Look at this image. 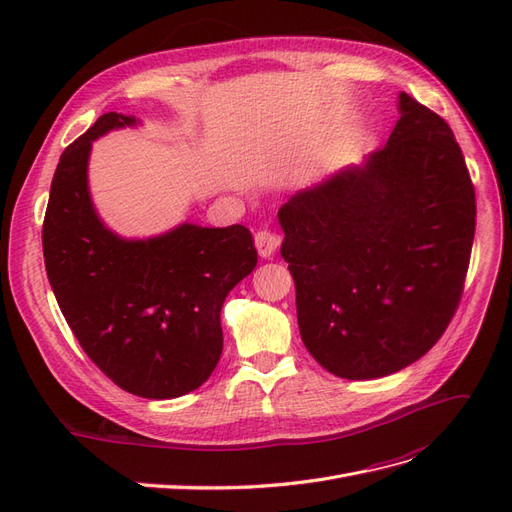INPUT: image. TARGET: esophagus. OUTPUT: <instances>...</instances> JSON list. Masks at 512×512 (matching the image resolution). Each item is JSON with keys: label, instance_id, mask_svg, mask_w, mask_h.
I'll list each match as a JSON object with an SVG mask.
<instances>
[{"label": "esophagus", "instance_id": "obj_1", "mask_svg": "<svg viewBox=\"0 0 512 512\" xmlns=\"http://www.w3.org/2000/svg\"><path fill=\"white\" fill-rule=\"evenodd\" d=\"M254 243H256V250L262 258H271L277 250V245H280V237L275 235V232L271 230H258L256 237H254Z\"/></svg>", "mask_w": 512, "mask_h": 512}]
</instances>
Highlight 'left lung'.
<instances>
[{"label": "left lung", "mask_w": 512, "mask_h": 512, "mask_svg": "<svg viewBox=\"0 0 512 512\" xmlns=\"http://www.w3.org/2000/svg\"><path fill=\"white\" fill-rule=\"evenodd\" d=\"M397 111L380 151L280 209L301 339L346 380L421 359L451 322L470 265L476 200L453 130L404 91Z\"/></svg>", "instance_id": "1"}]
</instances>
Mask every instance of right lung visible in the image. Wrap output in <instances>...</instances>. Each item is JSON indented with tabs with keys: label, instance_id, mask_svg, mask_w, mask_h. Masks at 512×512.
<instances>
[{
	"label": "right lung",
	"instance_id": "1",
	"mask_svg": "<svg viewBox=\"0 0 512 512\" xmlns=\"http://www.w3.org/2000/svg\"><path fill=\"white\" fill-rule=\"evenodd\" d=\"M136 126L132 115L106 113L61 153L42 226L44 267L89 359L123 391L173 399L213 374L224 344L222 305L258 254L241 224L183 222L126 239L102 222L87 179L91 147Z\"/></svg>",
	"mask_w": 512,
	"mask_h": 512
}]
</instances>
